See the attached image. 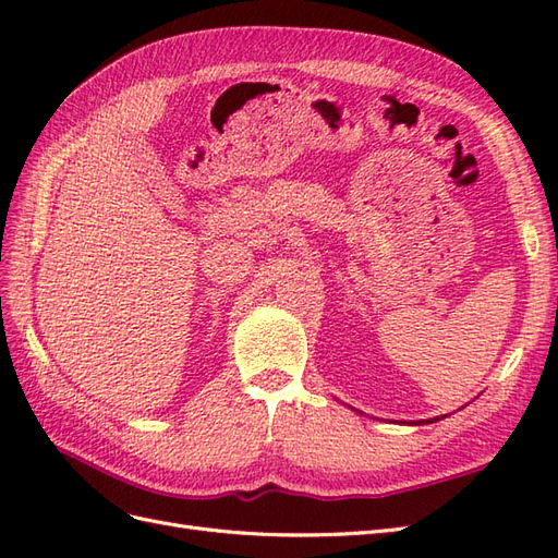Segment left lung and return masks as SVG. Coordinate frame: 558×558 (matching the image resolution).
Returning a JSON list of instances; mask_svg holds the SVG:
<instances>
[{"mask_svg":"<svg viewBox=\"0 0 558 558\" xmlns=\"http://www.w3.org/2000/svg\"><path fill=\"white\" fill-rule=\"evenodd\" d=\"M445 416H447V414H445ZM433 421H440V416H437V418H430V421H428V424H433ZM421 424H424V421H421Z\"/></svg>","mask_w":558,"mask_h":558,"instance_id":"1","label":"left lung"}]
</instances>
